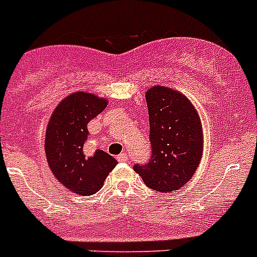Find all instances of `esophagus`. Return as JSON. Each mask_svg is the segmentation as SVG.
<instances>
[{
	"label": "esophagus",
	"instance_id": "1",
	"mask_svg": "<svg viewBox=\"0 0 257 257\" xmlns=\"http://www.w3.org/2000/svg\"><path fill=\"white\" fill-rule=\"evenodd\" d=\"M117 161H120V162L128 161V156H126V154H125V153L118 154V156H117Z\"/></svg>",
	"mask_w": 257,
	"mask_h": 257
}]
</instances>
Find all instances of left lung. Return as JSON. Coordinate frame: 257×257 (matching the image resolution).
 I'll return each mask as SVG.
<instances>
[{"mask_svg":"<svg viewBox=\"0 0 257 257\" xmlns=\"http://www.w3.org/2000/svg\"><path fill=\"white\" fill-rule=\"evenodd\" d=\"M149 162L136 164L135 172L158 193H174L193 178L203 153L201 118L186 96L154 85L148 89Z\"/></svg>","mask_w":257,"mask_h":257,"instance_id":"obj_1","label":"left lung"}]
</instances>
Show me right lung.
<instances>
[{"mask_svg":"<svg viewBox=\"0 0 257 257\" xmlns=\"http://www.w3.org/2000/svg\"><path fill=\"white\" fill-rule=\"evenodd\" d=\"M108 105L88 92H74L64 97L50 118L46 129L45 152L51 172L64 187L78 195H92L117 161L97 149L92 156L84 152L88 124Z\"/></svg>","mask_w":257,"mask_h":257,"instance_id":"1","label":"right lung"}]
</instances>
